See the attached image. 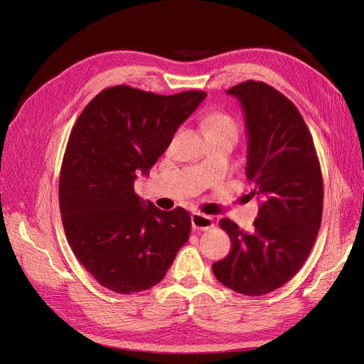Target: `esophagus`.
I'll return each mask as SVG.
<instances>
[{
	"label": "esophagus",
	"instance_id": "34e87169",
	"mask_svg": "<svg viewBox=\"0 0 364 364\" xmlns=\"http://www.w3.org/2000/svg\"><path fill=\"white\" fill-rule=\"evenodd\" d=\"M191 225L194 229H200V230H206L211 229L214 226V218L200 214V213H193L191 214Z\"/></svg>",
	"mask_w": 364,
	"mask_h": 364
}]
</instances>
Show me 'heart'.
I'll list each match as a JSON object with an SVG mask.
<instances>
[{"mask_svg": "<svg viewBox=\"0 0 364 364\" xmlns=\"http://www.w3.org/2000/svg\"><path fill=\"white\" fill-rule=\"evenodd\" d=\"M205 126L209 134H229L237 138L238 124L237 121L226 114H209L205 117Z\"/></svg>", "mask_w": 364, "mask_h": 364, "instance_id": "heart-1", "label": "heart"}]
</instances>
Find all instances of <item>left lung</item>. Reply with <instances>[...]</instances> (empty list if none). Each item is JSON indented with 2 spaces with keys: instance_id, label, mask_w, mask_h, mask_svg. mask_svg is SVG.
Returning a JSON list of instances; mask_svg holds the SVG:
<instances>
[{
  "instance_id": "8db88e82",
  "label": "left lung",
  "mask_w": 364,
  "mask_h": 364,
  "mask_svg": "<svg viewBox=\"0 0 364 364\" xmlns=\"http://www.w3.org/2000/svg\"><path fill=\"white\" fill-rule=\"evenodd\" d=\"M228 94L243 107L246 176L261 203L252 232L220 220L232 247L213 272L230 290L262 296L289 282L310 255L322 222V171L310 130L287 97L253 80Z\"/></svg>"
}]
</instances>
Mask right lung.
<instances>
[{
    "label": "right lung",
    "instance_id": "add662e5",
    "mask_svg": "<svg viewBox=\"0 0 364 364\" xmlns=\"http://www.w3.org/2000/svg\"><path fill=\"white\" fill-rule=\"evenodd\" d=\"M205 97L118 85L97 94L77 118L60 168L59 206L74 255L103 287L121 294L151 289L188 241V211L146 205L134 183Z\"/></svg>",
    "mask_w": 364,
    "mask_h": 364
}]
</instances>
